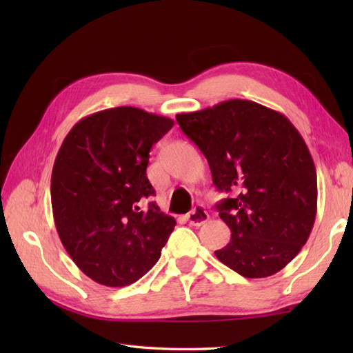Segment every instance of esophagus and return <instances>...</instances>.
Instances as JSON below:
<instances>
[{
	"label": "esophagus",
	"instance_id": "1",
	"mask_svg": "<svg viewBox=\"0 0 353 353\" xmlns=\"http://www.w3.org/2000/svg\"><path fill=\"white\" fill-rule=\"evenodd\" d=\"M185 219H187V222L190 223V225L200 227V225H203V223H205V222H208L209 213L206 212L205 208L197 206V208H194L193 210H191L190 213H187Z\"/></svg>",
	"mask_w": 353,
	"mask_h": 353
}]
</instances>
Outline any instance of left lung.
Masks as SVG:
<instances>
[{
    "label": "left lung",
    "instance_id": "1",
    "mask_svg": "<svg viewBox=\"0 0 353 353\" xmlns=\"http://www.w3.org/2000/svg\"><path fill=\"white\" fill-rule=\"evenodd\" d=\"M208 159L213 184L231 193L216 206L231 230L216 258L245 279L281 271L301 252L316 216V170L287 117L249 100L176 114Z\"/></svg>",
    "mask_w": 353,
    "mask_h": 353
}]
</instances>
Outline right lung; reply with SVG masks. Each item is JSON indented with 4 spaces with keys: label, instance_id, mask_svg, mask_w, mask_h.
<instances>
[{
    "label": "right lung",
    "instance_id": "obj_1",
    "mask_svg": "<svg viewBox=\"0 0 353 353\" xmlns=\"http://www.w3.org/2000/svg\"><path fill=\"white\" fill-rule=\"evenodd\" d=\"M174 121L122 105L83 117L63 141L51 174L59 237L95 283L125 287L159 261L175 218L154 205L145 169Z\"/></svg>",
    "mask_w": 353,
    "mask_h": 353
}]
</instances>
